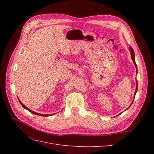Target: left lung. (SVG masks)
Returning a JSON list of instances; mask_svg holds the SVG:
<instances>
[{
	"label": "left lung",
	"instance_id": "1",
	"mask_svg": "<svg viewBox=\"0 0 154 154\" xmlns=\"http://www.w3.org/2000/svg\"><path fill=\"white\" fill-rule=\"evenodd\" d=\"M130 52H131V57H132V61H133V62H134V65H135V66H136V70H137V65H136V61H135V53H134V50H133V49L130 47ZM137 80H136V91H135V94H134V97H135V96H136V92H137ZM132 103H133V101H132ZM132 103H131V105H130V106L132 105ZM129 108V107H128Z\"/></svg>",
	"mask_w": 154,
	"mask_h": 154
}]
</instances>
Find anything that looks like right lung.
<instances>
[{"instance_id":"1","label":"right lung","mask_w":154,"mask_h":154,"mask_svg":"<svg viewBox=\"0 0 154 154\" xmlns=\"http://www.w3.org/2000/svg\"><path fill=\"white\" fill-rule=\"evenodd\" d=\"M18 100H19V101H20V104L22 105V106L24 107V109H26V110H27L28 111H29L30 112H31V113H32V114H36V115H38V116H45V117H47V116H52L53 114H39V113H37V112H33L32 110H30L29 109H28L27 108V107H26L24 105H23V103H22V102L20 101V100L18 99Z\"/></svg>"}]
</instances>
